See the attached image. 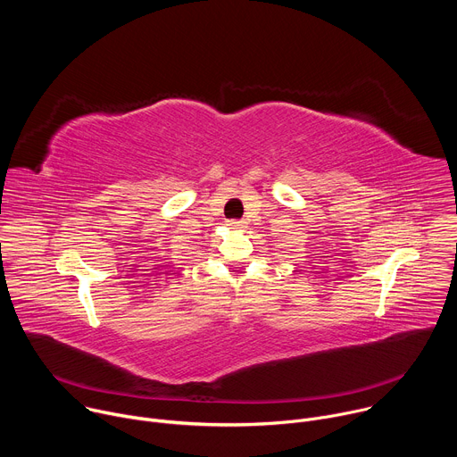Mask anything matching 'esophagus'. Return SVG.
Instances as JSON below:
<instances>
[{"label": "esophagus", "mask_w": 457, "mask_h": 457, "mask_svg": "<svg viewBox=\"0 0 457 457\" xmlns=\"http://www.w3.org/2000/svg\"><path fill=\"white\" fill-rule=\"evenodd\" d=\"M228 226L229 228H233V229H240V228H244V220H228Z\"/></svg>", "instance_id": "esophagus-1"}]
</instances>
